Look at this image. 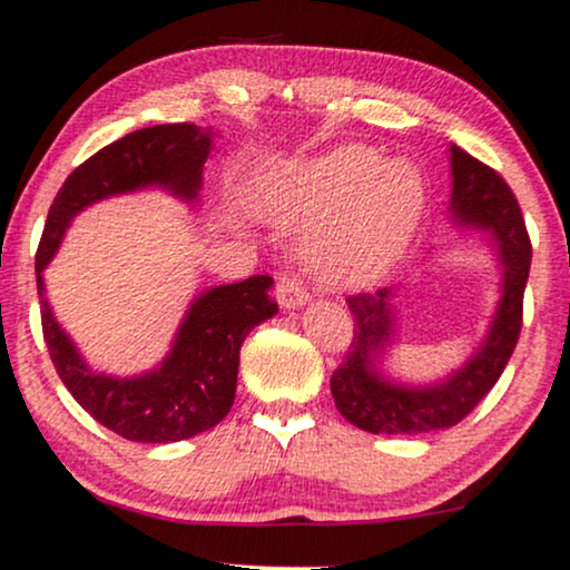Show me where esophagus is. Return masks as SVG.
I'll use <instances>...</instances> for the list:
<instances>
[{"mask_svg":"<svg viewBox=\"0 0 570 570\" xmlns=\"http://www.w3.org/2000/svg\"><path fill=\"white\" fill-rule=\"evenodd\" d=\"M276 294H278L281 307H286V309L302 307V305H307V302H309V292L305 289V286H302V281L297 276H292V273H284V276H278Z\"/></svg>","mask_w":570,"mask_h":570,"instance_id":"esophagus-1","label":"esophagus"}]
</instances>
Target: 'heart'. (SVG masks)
<instances>
[{
    "instance_id": "1",
    "label": "heart",
    "mask_w": 570,
    "mask_h": 570,
    "mask_svg": "<svg viewBox=\"0 0 570 570\" xmlns=\"http://www.w3.org/2000/svg\"><path fill=\"white\" fill-rule=\"evenodd\" d=\"M255 202L281 223L326 220L307 244L315 273L326 284L360 286L384 276L407 249L426 207V181L415 163H381L376 149L347 144L265 178Z\"/></svg>"
}]
</instances>
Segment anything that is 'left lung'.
Returning <instances> with one entry per match:
<instances>
[{
  "instance_id": "1",
  "label": "left lung",
  "mask_w": 570,
  "mask_h": 570,
  "mask_svg": "<svg viewBox=\"0 0 570 570\" xmlns=\"http://www.w3.org/2000/svg\"><path fill=\"white\" fill-rule=\"evenodd\" d=\"M450 168L452 220L492 236L502 265V297L471 360L429 386H407L381 373V357L392 347L397 326L389 305L392 289L347 297L355 336L344 363L331 376V394L338 413L371 434H426L455 426L497 384L521 336L531 242L515 194L500 173L463 153L458 144L450 147Z\"/></svg>"
}]
</instances>
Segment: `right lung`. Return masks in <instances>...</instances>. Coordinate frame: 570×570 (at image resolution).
<instances>
[{
	"label": "right lung",
	"mask_w": 570,
	"mask_h": 570,
	"mask_svg": "<svg viewBox=\"0 0 570 570\" xmlns=\"http://www.w3.org/2000/svg\"><path fill=\"white\" fill-rule=\"evenodd\" d=\"M213 128L194 124L149 126L107 144L65 178L49 207L36 252L41 328L57 376L73 400L105 429L128 442L168 444L218 426L234 405L244 338L278 313L271 276H249L202 292L186 309L168 357L139 376L94 373L55 321L45 299V268L70 220L94 202L160 186L186 202L197 199L202 168L213 149Z\"/></svg>",
	"instance_id": "right-lung-1"
}]
</instances>
